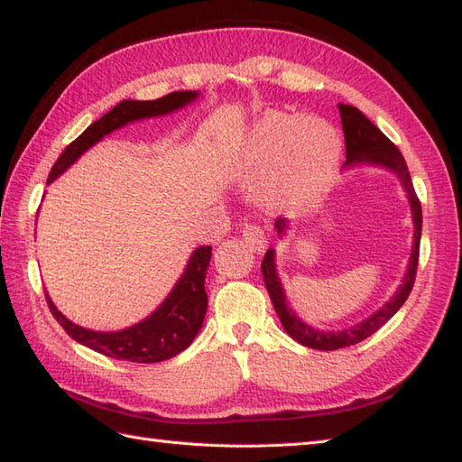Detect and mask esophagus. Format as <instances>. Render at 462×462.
I'll list each match as a JSON object with an SVG mask.
<instances>
[{
	"mask_svg": "<svg viewBox=\"0 0 462 462\" xmlns=\"http://www.w3.org/2000/svg\"><path fill=\"white\" fill-rule=\"evenodd\" d=\"M242 236H244L245 244H248L254 252H257V254L263 252L267 238H265V232L257 226V224H245L242 230Z\"/></svg>",
	"mask_w": 462,
	"mask_h": 462,
	"instance_id": "obj_1",
	"label": "esophagus"
}]
</instances>
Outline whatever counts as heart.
<instances>
[{"label":"heart","instance_id":"b5f03b06","mask_svg":"<svg viewBox=\"0 0 462 462\" xmlns=\"http://www.w3.org/2000/svg\"><path fill=\"white\" fill-rule=\"evenodd\" d=\"M342 155L335 125L313 116L263 112L234 149L238 173L257 179V195L273 208H307L325 195Z\"/></svg>","mask_w":462,"mask_h":462}]
</instances>
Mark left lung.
Returning a JSON list of instances; mask_svg holds the SVG:
<instances>
[{"mask_svg":"<svg viewBox=\"0 0 462 462\" xmlns=\"http://www.w3.org/2000/svg\"><path fill=\"white\" fill-rule=\"evenodd\" d=\"M338 112H340V122H342V130H345V142H346V161L345 165H342V169L348 171L358 165H374V167H383L392 171V173L400 179L403 190L407 192V200H410V207H411L413 245H411L410 263H407V272L403 275L402 285L398 287V291L393 293L390 301L383 307H380L376 313H372L368 319H364L362 323L342 328V330H319L303 323V320L297 317L295 310L289 307L285 289L275 270V250L265 252L263 262H262V273H263L267 293L272 297L277 317H280L282 325L289 337L295 338L299 345L315 348V350H338L345 346L358 345V342H362L364 338L374 335V332H376L382 325L388 323V320L398 313L400 307L405 303V299L410 297L411 287L415 283L417 262H420V242H421V222H423L421 202L415 195L413 182L410 177V171H407L403 155L400 153V149L395 147L358 108H354V106H348V104H338ZM275 230H277V236L283 238L289 230V222L285 218H277Z\"/></svg>","mask_w":462,"mask_h":462,"instance_id":"left-lung-1","label":"left lung"}]
</instances>
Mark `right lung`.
<instances>
[{
    "label": "right lung",
    "mask_w": 462,
    "mask_h": 462,
    "mask_svg": "<svg viewBox=\"0 0 462 462\" xmlns=\"http://www.w3.org/2000/svg\"><path fill=\"white\" fill-rule=\"evenodd\" d=\"M199 98L197 90H179L171 92L163 98L139 102V100H124L112 108L108 114H104L100 120L90 124L86 130L74 139V142L64 149L57 163L52 165L47 185L62 175L74 161H77L84 152L98 143L104 135L116 132L117 127L132 124L145 117H157L171 112L185 108L187 104ZM212 248L210 245H200L190 254V260L185 267V272L179 277L173 291L161 303L147 319L139 320L137 325L127 327L116 332H100L90 330L74 325L70 319L64 317L60 310L51 301L49 293L47 303L52 317L59 320V325L67 330V335L80 345L88 346L104 356L152 364L163 362L177 356L179 352L185 350L202 327V320L207 315L208 297L205 291V277L210 263Z\"/></svg>",
    "instance_id": "add662e5"
}]
</instances>
